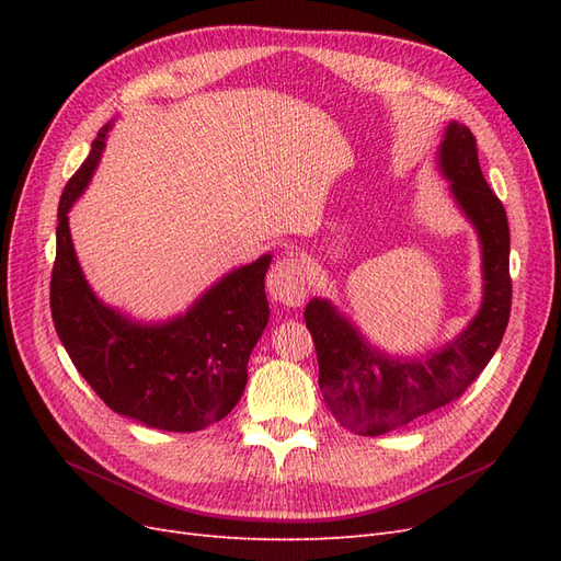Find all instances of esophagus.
<instances>
[{"instance_id":"esophagus-1","label":"esophagus","mask_w":561,"mask_h":561,"mask_svg":"<svg viewBox=\"0 0 561 561\" xmlns=\"http://www.w3.org/2000/svg\"><path fill=\"white\" fill-rule=\"evenodd\" d=\"M266 290L276 301L285 307H299L307 299V271H304V260L297 252H287L271 266L266 276Z\"/></svg>"}]
</instances>
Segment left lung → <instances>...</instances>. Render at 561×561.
<instances>
[{"mask_svg":"<svg viewBox=\"0 0 561 561\" xmlns=\"http://www.w3.org/2000/svg\"><path fill=\"white\" fill-rule=\"evenodd\" d=\"M439 168L482 241L484 301L480 313L443 351L421 360H390L365 344L358 330L328 301L313 299L304 320L318 355V383L334 419L358 435H381L439 410L466 393L496 353L513 304L511 229L501 198L486 184L478 140L451 122L439 147Z\"/></svg>","mask_w":561,"mask_h":561,"instance_id":"8db88e82","label":"left lung"}]
</instances>
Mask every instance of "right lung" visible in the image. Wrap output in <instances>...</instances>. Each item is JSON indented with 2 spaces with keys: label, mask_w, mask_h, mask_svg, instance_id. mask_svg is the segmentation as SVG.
Instances as JSON below:
<instances>
[{
  "label": "right lung",
  "mask_w": 561,
  "mask_h": 561,
  "mask_svg": "<svg viewBox=\"0 0 561 561\" xmlns=\"http://www.w3.org/2000/svg\"><path fill=\"white\" fill-rule=\"evenodd\" d=\"M107 130L110 124L98 130L58 203L50 316L79 375L110 410L159 431H203L225 419L245 390L250 353L268 322L271 257L231 271L165 325H138L103 307L77 264L67 213L95 171Z\"/></svg>",
  "instance_id": "right-lung-1"
}]
</instances>
